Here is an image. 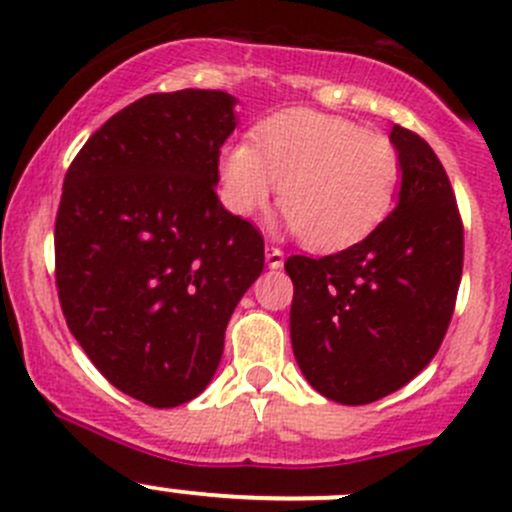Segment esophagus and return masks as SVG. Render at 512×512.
<instances>
[{
    "mask_svg": "<svg viewBox=\"0 0 512 512\" xmlns=\"http://www.w3.org/2000/svg\"><path fill=\"white\" fill-rule=\"evenodd\" d=\"M265 262L270 270H280V267L285 265V252L275 245H267L265 247Z\"/></svg>",
    "mask_w": 512,
    "mask_h": 512,
    "instance_id": "1",
    "label": "esophagus"
}]
</instances>
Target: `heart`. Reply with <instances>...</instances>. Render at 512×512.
<instances>
[{
  "mask_svg": "<svg viewBox=\"0 0 512 512\" xmlns=\"http://www.w3.org/2000/svg\"><path fill=\"white\" fill-rule=\"evenodd\" d=\"M223 203L237 218L265 213L282 188L289 230L314 250L364 240L394 208L401 160L381 133L332 113L292 108L260 123L250 143L220 153Z\"/></svg>",
  "mask_w": 512,
  "mask_h": 512,
  "instance_id": "heart-1",
  "label": "heart"
}]
</instances>
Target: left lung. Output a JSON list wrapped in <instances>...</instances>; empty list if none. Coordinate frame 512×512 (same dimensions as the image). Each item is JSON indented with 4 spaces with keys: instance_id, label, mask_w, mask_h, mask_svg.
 Listing matches in <instances>:
<instances>
[{
    "instance_id": "1",
    "label": "left lung",
    "mask_w": 512,
    "mask_h": 512,
    "mask_svg": "<svg viewBox=\"0 0 512 512\" xmlns=\"http://www.w3.org/2000/svg\"><path fill=\"white\" fill-rule=\"evenodd\" d=\"M401 160L396 208L337 255L285 262L294 359L337 404L379 401L421 374L441 347L463 272V225L441 160L394 126Z\"/></svg>"
}]
</instances>
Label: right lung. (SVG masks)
Segmentation results:
<instances>
[{"mask_svg":"<svg viewBox=\"0 0 512 512\" xmlns=\"http://www.w3.org/2000/svg\"><path fill=\"white\" fill-rule=\"evenodd\" d=\"M237 98L151 94L108 118L64 178L56 287L66 324L123 394L173 409L218 371L265 242L215 195Z\"/></svg>","mask_w":512,"mask_h":512,"instance_id":"obj_1","label":"right lung"}]
</instances>
